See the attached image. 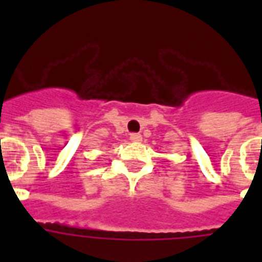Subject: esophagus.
<instances>
[{"mask_svg": "<svg viewBox=\"0 0 262 262\" xmlns=\"http://www.w3.org/2000/svg\"><path fill=\"white\" fill-rule=\"evenodd\" d=\"M130 140L133 141V143H140V141L143 140V136L139 135V133H132Z\"/></svg>", "mask_w": 262, "mask_h": 262, "instance_id": "esophagus-1", "label": "esophagus"}]
</instances>
